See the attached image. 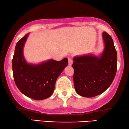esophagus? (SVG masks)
<instances>
[{
    "mask_svg": "<svg viewBox=\"0 0 129 129\" xmlns=\"http://www.w3.org/2000/svg\"><path fill=\"white\" fill-rule=\"evenodd\" d=\"M68 61H69V66H72V64H73V60L72 59V58L69 57Z\"/></svg>",
    "mask_w": 129,
    "mask_h": 129,
    "instance_id": "obj_1",
    "label": "esophagus"
}]
</instances>
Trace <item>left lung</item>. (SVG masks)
Masks as SVG:
<instances>
[{
    "mask_svg": "<svg viewBox=\"0 0 129 129\" xmlns=\"http://www.w3.org/2000/svg\"><path fill=\"white\" fill-rule=\"evenodd\" d=\"M105 49L101 55L76 56L72 67L73 82L77 94L92 98L103 93L112 83L117 71V52L112 38L104 31Z\"/></svg>",
    "mask_w": 129,
    "mask_h": 129,
    "instance_id": "1",
    "label": "left lung"
}]
</instances>
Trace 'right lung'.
<instances>
[{"mask_svg": "<svg viewBox=\"0 0 129 129\" xmlns=\"http://www.w3.org/2000/svg\"><path fill=\"white\" fill-rule=\"evenodd\" d=\"M29 33L19 40L12 60L14 80L19 90L34 100L49 98L53 93L56 81L68 66V59H50L39 64H30L23 56V47Z\"/></svg>", "mask_w": 129, "mask_h": 129, "instance_id": "right-lung-1", "label": "right lung"}]
</instances>
